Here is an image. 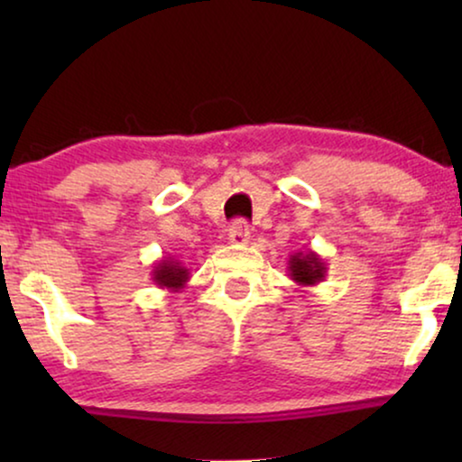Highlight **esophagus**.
Listing matches in <instances>:
<instances>
[{"mask_svg": "<svg viewBox=\"0 0 462 462\" xmlns=\"http://www.w3.org/2000/svg\"><path fill=\"white\" fill-rule=\"evenodd\" d=\"M250 242V226L245 220H236L229 229V244L236 245H244Z\"/></svg>", "mask_w": 462, "mask_h": 462, "instance_id": "34e87169", "label": "esophagus"}]
</instances>
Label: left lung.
<instances>
[{
	"mask_svg": "<svg viewBox=\"0 0 462 462\" xmlns=\"http://www.w3.org/2000/svg\"><path fill=\"white\" fill-rule=\"evenodd\" d=\"M288 275L296 286L315 288L326 280L328 263L311 248L296 250L288 258Z\"/></svg>",
	"mask_w": 462,
	"mask_h": 462,
	"instance_id": "obj_1",
	"label": "left lung"
}]
</instances>
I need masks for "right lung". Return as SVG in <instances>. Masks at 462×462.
<instances>
[{
    "instance_id": "obj_1",
    "label": "right lung",
    "mask_w": 462,
    "mask_h": 462,
    "mask_svg": "<svg viewBox=\"0 0 462 462\" xmlns=\"http://www.w3.org/2000/svg\"><path fill=\"white\" fill-rule=\"evenodd\" d=\"M151 280L157 288L168 290V292H180L187 286V282L191 280L187 267L176 261L172 256H163L162 261L155 263V267L151 269Z\"/></svg>"
}]
</instances>
